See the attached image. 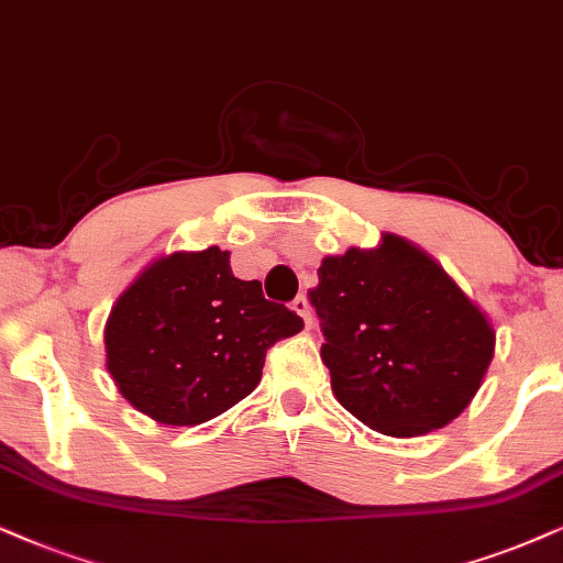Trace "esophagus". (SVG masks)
Returning <instances> with one entry per match:
<instances>
[{"instance_id": "1", "label": "esophagus", "mask_w": 563, "mask_h": 563, "mask_svg": "<svg viewBox=\"0 0 563 563\" xmlns=\"http://www.w3.org/2000/svg\"><path fill=\"white\" fill-rule=\"evenodd\" d=\"M290 306H294L296 314H301V317H303L306 327L314 324V322H311V306H309V298H306V296H296V298H294V303H290Z\"/></svg>"}]
</instances>
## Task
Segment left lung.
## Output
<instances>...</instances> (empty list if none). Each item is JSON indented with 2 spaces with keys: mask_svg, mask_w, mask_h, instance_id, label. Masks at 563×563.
<instances>
[{
  "mask_svg": "<svg viewBox=\"0 0 563 563\" xmlns=\"http://www.w3.org/2000/svg\"><path fill=\"white\" fill-rule=\"evenodd\" d=\"M309 301L322 324L332 393L368 429L416 437L441 429L473 400L496 334L429 254L382 239L317 269Z\"/></svg>",
  "mask_w": 563,
  "mask_h": 563,
  "instance_id": "obj_1",
  "label": "left lung"
}]
</instances>
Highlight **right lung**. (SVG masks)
Here are the masks:
<instances>
[{
  "mask_svg": "<svg viewBox=\"0 0 563 563\" xmlns=\"http://www.w3.org/2000/svg\"><path fill=\"white\" fill-rule=\"evenodd\" d=\"M301 327L296 311L262 296L260 280L233 277L229 252H176L113 303L106 366L140 412L195 426L244 400L269 347Z\"/></svg>",
  "mask_w": 563,
  "mask_h": 563,
  "instance_id": "add662e5",
  "label": "right lung"
}]
</instances>
